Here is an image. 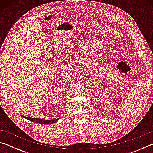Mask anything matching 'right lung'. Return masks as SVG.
Masks as SVG:
<instances>
[{"mask_svg": "<svg viewBox=\"0 0 153 153\" xmlns=\"http://www.w3.org/2000/svg\"><path fill=\"white\" fill-rule=\"evenodd\" d=\"M25 119H27V120H30L31 121H33V122L36 123H40V124H51L54 123L57 121L59 118L55 119V120H44V119H40V118H32V117H25V116L21 115Z\"/></svg>", "mask_w": 153, "mask_h": 153, "instance_id": "1", "label": "right lung"}]
</instances>
